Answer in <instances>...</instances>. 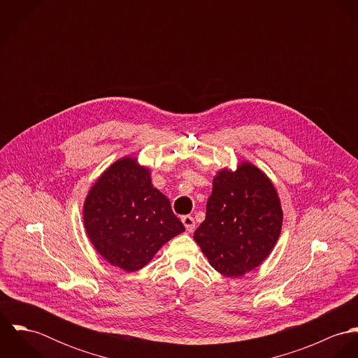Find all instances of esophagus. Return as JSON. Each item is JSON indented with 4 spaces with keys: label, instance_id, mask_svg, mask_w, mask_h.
<instances>
[{
    "label": "esophagus",
    "instance_id": "obj_1",
    "mask_svg": "<svg viewBox=\"0 0 358 358\" xmlns=\"http://www.w3.org/2000/svg\"><path fill=\"white\" fill-rule=\"evenodd\" d=\"M182 223L185 224V227H186V230L187 231H193L194 230V227H196V222H194V217L193 216H190V215H185V216H182Z\"/></svg>",
    "mask_w": 358,
    "mask_h": 358
}]
</instances>
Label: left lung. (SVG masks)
<instances>
[{
    "mask_svg": "<svg viewBox=\"0 0 358 358\" xmlns=\"http://www.w3.org/2000/svg\"><path fill=\"white\" fill-rule=\"evenodd\" d=\"M282 226V209L270 179L243 161L236 171L213 178L205 220L194 240L209 264L226 277H241L273 251Z\"/></svg>",
    "mask_w": 358,
    "mask_h": 358,
    "instance_id": "left-lung-1",
    "label": "left lung"
}]
</instances>
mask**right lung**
I'll use <instances>...</instances> for the list:
<instances>
[{
    "label": "right lung",
    "instance_id": "1",
    "mask_svg": "<svg viewBox=\"0 0 358 358\" xmlns=\"http://www.w3.org/2000/svg\"><path fill=\"white\" fill-rule=\"evenodd\" d=\"M84 226L98 254L128 273L145 267L185 231L169 200L153 187L149 168L132 157L111 164L91 187Z\"/></svg>",
    "mask_w": 358,
    "mask_h": 358
}]
</instances>
